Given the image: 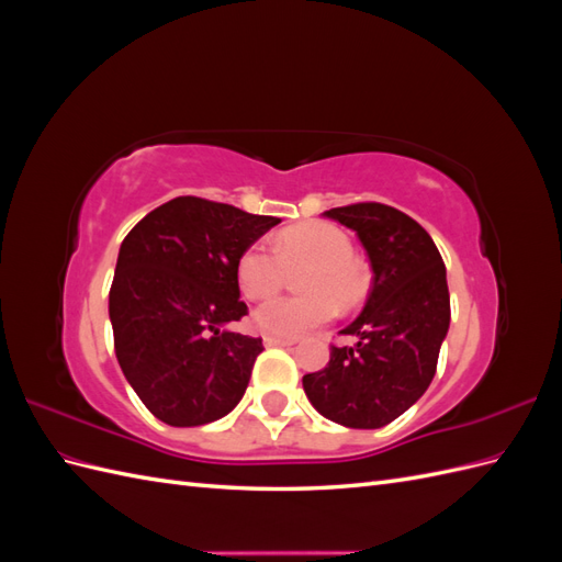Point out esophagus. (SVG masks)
<instances>
[{
	"label": "esophagus",
	"mask_w": 562,
	"mask_h": 562,
	"mask_svg": "<svg viewBox=\"0 0 562 562\" xmlns=\"http://www.w3.org/2000/svg\"><path fill=\"white\" fill-rule=\"evenodd\" d=\"M293 345L295 339L291 337H271V335L265 337V347H293Z\"/></svg>",
	"instance_id": "34e87169"
}]
</instances>
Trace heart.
Listing matches in <instances>:
<instances>
[{
	"mask_svg": "<svg viewBox=\"0 0 562 562\" xmlns=\"http://www.w3.org/2000/svg\"><path fill=\"white\" fill-rule=\"evenodd\" d=\"M293 297H274L255 310L252 326L271 337H300L335 316L337 304L351 310L366 295V274L351 258L342 229L328 223L295 225L277 234L274 250L252 244L236 262V283L248 300H265L283 285L285 269L300 267Z\"/></svg>",
	"mask_w": 562,
	"mask_h": 562,
	"instance_id": "obj_1",
	"label": "heart"
}]
</instances>
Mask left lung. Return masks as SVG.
Wrapping results in <instances>:
<instances>
[{"label":"left lung","mask_w":562,"mask_h":562,"mask_svg":"<svg viewBox=\"0 0 562 562\" xmlns=\"http://www.w3.org/2000/svg\"><path fill=\"white\" fill-rule=\"evenodd\" d=\"M356 232L372 267L363 312L342 330L353 347H333L328 366L302 378L316 411L349 429H380L429 389L450 328L443 258L419 223L384 203L323 213Z\"/></svg>","instance_id":"obj_1"}]
</instances>
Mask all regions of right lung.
<instances>
[{
	"instance_id": "add662e5",
	"label": "right lung",
	"mask_w": 562,
	"mask_h": 562,
	"mask_svg": "<svg viewBox=\"0 0 562 562\" xmlns=\"http://www.w3.org/2000/svg\"><path fill=\"white\" fill-rule=\"evenodd\" d=\"M279 223L229 203L178 196L126 234L110 288L114 351L157 419L201 427L244 398L262 339L229 328L248 314L236 262Z\"/></svg>"
}]
</instances>
